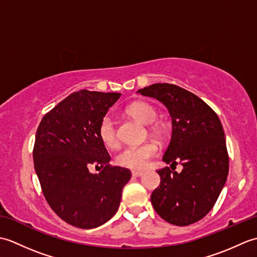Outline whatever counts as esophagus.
<instances>
[{
  "label": "esophagus",
  "instance_id": "obj_1",
  "mask_svg": "<svg viewBox=\"0 0 257 257\" xmlns=\"http://www.w3.org/2000/svg\"><path fill=\"white\" fill-rule=\"evenodd\" d=\"M133 177H135V178H139V177H141L144 174V172L143 171H133Z\"/></svg>",
  "mask_w": 257,
  "mask_h": 257
}]
</instances>
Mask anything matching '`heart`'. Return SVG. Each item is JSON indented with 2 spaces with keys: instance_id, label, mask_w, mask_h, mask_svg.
<instances>
[{
  "instance_id": "obj_1",
  "label": "heart",
  "mask_w": 257,
  "mask_h": 257,
  "mask_svg": "<svg viewBox=\"0 0 257 257\" xmlns=\"http://www.w3.org/2000/svg\"><path fill=\"white\" fill-rule=\"evenodd\" d=\"M128 113L137 121L144 124H150L157 119V111L154 106L148 102L137 101L130 105L127 109ZM152 133L157 137H163L166 134L165 127L160 123L152 125ZM99 137L101 141L109 148H114L118 146V136L114 127V122L110 116H105L99 124ZM158 154V147L154 143H146L144 145L128 147L123 149L117 157L118 165L121 167L133 169V170H141L145 169L151 158Z\"/></svg>"
}]
</instances>
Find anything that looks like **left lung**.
<instances>
[{
  "mask_svg": "<svg viewBox=\"0 0 257 257\" xmlns=\"http://www.w3.org/2000/svg\"><path fill=\"white\" fill-rule=\"evenodd\" d=\"M137 92L168 108L172 134L162 160L183 167L181 172L157 171L161 181L151 203L171 224H192L211 211L226 182L228 156L222 123L201 98L177 85L154 84Z\"/></svg>",
  "mask_w": 257,
  "mask_h": 257,
  "instance_id": "obj_1",
  "label": "left lung"
}]
</instances>
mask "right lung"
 <instances>
[{
    "mask_svg": "<svg viewBox=\"0 0 257 257\" xmlns=\"http://www.w3.org/2000/svg\"><path fill=\"white\" fill-rule=\"evenodd\" d=\"M121 94L79 90L65 98L38 125L33 159L47 203L68 224L95 228L116 214L129 169L111 167L99 124ZM104 169L92 175L89 167Z\"/></svg>",
    "mask_w": 257,
    "mask_h": 257,
    "instance_id": "add662e5",
    "label": "right lung"
}]
</instances>
